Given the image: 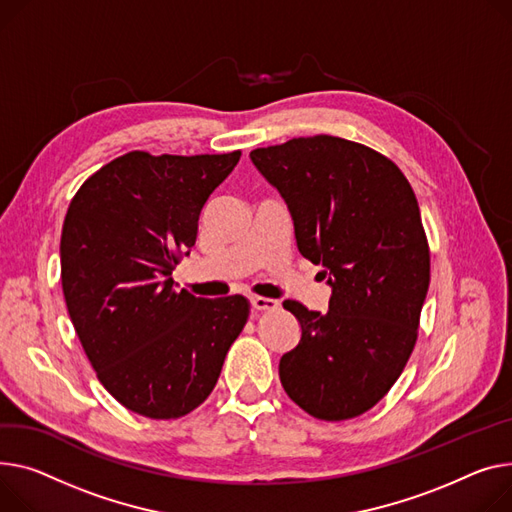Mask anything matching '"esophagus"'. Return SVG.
Returning <instances> with one entry per match:
<instances>
[{
    "label": "esophagus",
    "instance_id": "34e87169",
    "mask_svg": "<svg viewBox=\"0 0 512 512\" xmlns=\"http://www.w3.org/2000/svg\"><path fill=\"white\" fill-rule=\"evenodd\" d=\"M251 304L255 311H276L280 302L274 298H265V296H251Z\"/></svg>",
    "mask_w": 512,
    "mask_h": 512
}]
</instances>
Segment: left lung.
Wrapping results in <instances>:
<instances>
[{"label": "left lung", "mask_w": 512, "mask_h": 512, "mask_svg": "<svg viewBox=\"0 0 512 512\" xmlns=\"http://www.w3.org/2000/svg\"><path fill=\"white\" fill-rule=\"evenodd\" d=\"M286 199L302 257L321 265L329 311L284 300L302 329L280 381L306 414L327 422L377 405L410 360L430 284V249L416 193L399 166L335 135L251 152Z\"/></svg>", "instance_id": "1"}]
</instances>
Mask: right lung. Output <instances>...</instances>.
<instances>
[{"instance_id":"add662e5","label":"right lung","mask_w":512,"mask_h":512,"mask_svg":"<svg viewBox=\"0 0 512 512\" xmlns=\"http://www.w3.org/2000/svg\"><path fill=\"white\" fill-rule=\"evenodd\" d=\"M238 158L241 150H133L98 168L67 208L59 247L67 313L102 387L140 416L175 420L206 401L249 319L245 296L197 298L170 278Z\"/></svg>"}]
</instances>
